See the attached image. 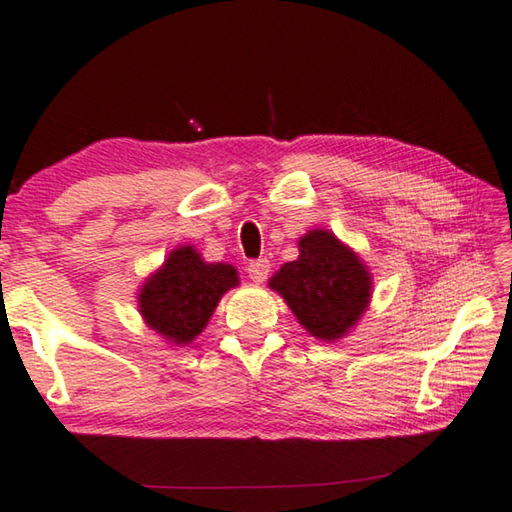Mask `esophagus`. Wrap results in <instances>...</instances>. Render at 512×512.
Masks as SVG:
<instances>
[{"label":"esophagus","instance_id":"obj_1","mask_svg":"<svg viewBox=\"0 0 512 512\" xmlns=\"http://www.w3.org/2000/svg\"><path fill=\"white\" fill-rule=\"evenodd\" d=\"M246 271H248V275H250V280L257 282V284H262V282H266L268 273H271V262H268L266 257L253 259V262H250V264L246 266Z\"/></svg>","mask_w":512,"mask_h":512}]
</instances>
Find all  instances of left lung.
<instances>
[{"label": "left lung", "mask_w": 512, "mask_h": 512, "mask_svg": "<svg viewBox=\"0 0 512 512\" xmlns=\"http://www.w3.org/2000/svg\"><path fill=\"white\" fill-rule=\"evenodd\" d=\"M298 246L300 257L284 264L268 284L311 336L341 339L368 307V268L327 230L309 232Z\"/></svg>", "instance_id": "left-lung-1"}]
</instances>
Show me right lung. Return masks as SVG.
<instances>
[{
    "instance_id": "add662e5",
    "label": "right lung",
    "mask_w": 512,
    "mask_h": 512,
    "mask_svg": "<svg viewBox=\"0 0 512 512\" xmlns=\"http://www.w3.org/2000/svg\"><path fill=\"white\" fill-rule=\"evenodd\" d=\"M237 282L232 266L205 264L192 246L176 248L144 284L140 311L149 327L164 339L189 343L203 332L216 302Z\"/></svg>"
}]
</instances>
